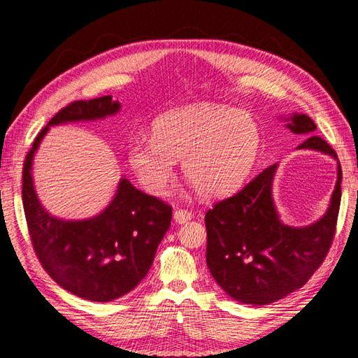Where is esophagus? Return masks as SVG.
<instances>
[{
    "label": "esophagus",
    "instance_id": "esophagus-1",
    "mask_svg": "<svg viewBox=\"0 0 358 358\" xmlns=\"http://www.w3.org/2000/svg\"><path fill=\"white\" fill-rule=\"evenodd\" d=\"M192 213L189 210H175V213H173V220H175V222H178V224H185V222H187V221H191L192 220Z\"/></svg>",
    "mask_w": 358,
    "mask_h": 358
}]
</instances>
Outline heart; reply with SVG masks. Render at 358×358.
I'll use <instances>...</instances> for the list:
<instances>
[{
    "mask_svg": "<svg viewBox=\"0 0 358 358\" xmlns=\"http://www.w3.org/2000/svg\"><path fill=\"white\" fill-rule=\"evenodd\" d=\"M151 137L132 138L128 164L145 191L164 197L175 161L202 197L234 192L250 175L260 148V129L250 113L217 104H197L166 113Z\"/></svg>",
    "mask_w": 358,
    "mask_h": 358,
    "instance_id": "heart-1",
    "label": "heart"
}]
</instances>
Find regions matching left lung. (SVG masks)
Returning a JSON list of instances; mask_svg holds the SVG:
<instances>
[{"mask_svg": "<svg viewBox=\"0 0 358 358\" xmlns=\"http://www.w3.org/2000/svg\"><path fill=\"white\" fill-rule=\"evenodd\" d=\"M287 121L290 131L308 136L299 148L338 159L335 150L313 134L316 124L308 115L294 113ZM276 167H266L205 215L210 273L224 292L246 305H268L305 286L335 237L343 180L339 162L329 208L319 221L305 227H290L280 220L271 197Z\"/></svg>", "mask_w": 358, "mask_h": 358, "instance_id": "8db88e82", "label": "left lung"}]
</instances>
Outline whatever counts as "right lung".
<instances>
[{
    "label": "right lung",
    "instance_id": "obj_1",
    "mask_svg": "<svg viewBox=\"0 0 358 358\" xmlns=\"http://www.w3.org/2000/svg\"><path fill=\"white\" fill-rule=\"evenodd\" d=\"M112 96L76 101L48 121L23 162L22 201L36 256L53 281L80 299L112 301L147 276L161 240L171 227L172 207L121 178L115 197L90 220L68 221L42 207L33 183V157L50 126L115 115Z\"/></svg>",
    "mask_w": 358,
    "mask_h": 358
}]
</instances>
